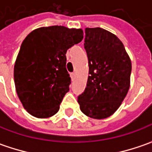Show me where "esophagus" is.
I'll return each mask as SVG.
<instances>
[{
  "label": "esophagus",
  "instance_id": "34e87169",
  "mask_svg": "<svg viewBox=\"0 0 152 152\" xmlns=\"http://www.w3.org/2000/svg\"><path fill=\"white\" fill-rule=\"evenodd\" d=\"M70 77H71V80L74 81V79H75V73H71L70 74Z\"/></svg>",
  "mask_w": 152,
  "mask_h": 152
}]
</instances>
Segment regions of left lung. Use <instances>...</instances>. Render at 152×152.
<instances>
[{
    "label": "left lung",
    "mask_w": 152,
    "mask_h": 152,
    "mask_svg": "<svg viewBox=\"0 0 152 152\" xmlns=\"http://www.w3.org/2000/svg\"><path fill=\"white\" fill-rule=\"evenodd\" d=\"M85 33L89 76L77 101L87 116L104 119L117 110L129 92L132 64L115 35L99 27L86 28Z\"/></svg>",
    "instance_id": "1"
}]
</instances>
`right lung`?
Returning <instances> with one entry per match:
<instances>
[{"mask_svg": "<svg viewBox=\"0 0 152 152\" xmlns=\"http://www.w3.org/2000/svg\"><path fill=\"white\" fill-rule=\"evenodd\" d=\"M83 39L82 29L61 25L41 27L25 37L13 76L17 94L30 115L48 118L58 111L70 84L65 54Z\"/></svg>", "mask_w": 152, "mask_h": 152, "instance_id": "1", "label": "right lung"}]
</instances>
